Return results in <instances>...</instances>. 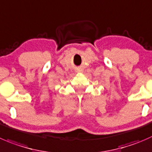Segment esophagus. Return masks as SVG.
<instances>
[{
	"instance_id": "esophagus-1",
	"label": "esophagus",
	"mask_w": 152,
	"mask_h": 152,
	"mask_svg": "<svg viewBox=\"0 0 152 152\" xmlns=\"http://www.w3.org/2000/svg\"><path fill=\"white\" fill-rule=\"evenodd\" d=\"M76 70L77 73H82V72H83V69L81 68V67H77V68L76 69Z\"/></svg>"
}]
</instances>
